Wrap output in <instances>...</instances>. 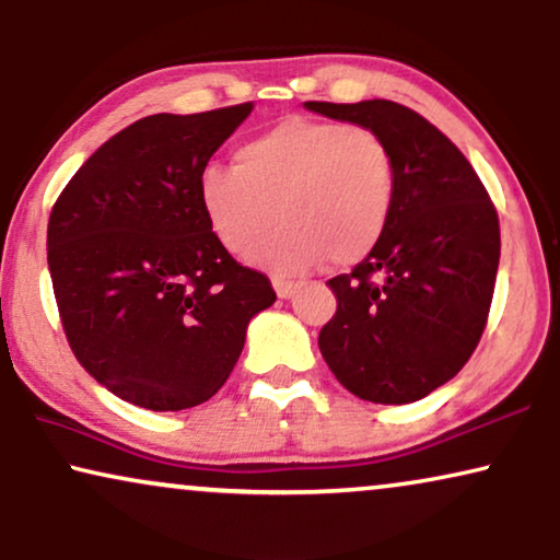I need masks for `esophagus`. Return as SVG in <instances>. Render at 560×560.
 <instances>
[{
    "label": "esophagus",
    "instance_id": "obj_1",
    "mask_svg": "<svg viewBox=\"0 0 560 560\" xmlns=\"http://www.w3.org/2000/svg\"><path fill=\"white\" fill-rule=\"evenodd\" d=\"M273 289H276V294L281 296V300H289V296H292V294L296 292V284H294V281L273 279Z\"/></svg>",
    "mask_w": 560,
    "mask_h": 560
}]
</instances>
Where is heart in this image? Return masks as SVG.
I'll list each match as a JSON object with an SVG mask.
<instances>
[{
  "label": "heart",
  "mask_w": 560,
  "mask_h": 560,
  "mask_svg": "<svg viewBox=\"0 0 560 560\" xmlns=\"http://www.w3.org/2000/svg\"><path fill=\"white\" fill-rule=\"evenodd\" d=\"M207 228L230 256L253 253L276 273H304L330 260L350 268L384 241L397 205V163L386 140L340 119L287 117L243 140L233 166L199 171Z\"/></svg>",
  "instance_id": "obj_1"
}]
</instances>
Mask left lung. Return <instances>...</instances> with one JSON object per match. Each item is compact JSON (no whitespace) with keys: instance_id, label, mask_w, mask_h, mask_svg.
<instances>
[{"instance_id":"left-lung-1","label":"left lung","mask_w":560,"mask_h":560,"mask_svg":"<svg viewBox=\"0 0 560 560\" xmlns=\"http://www.w3.org/2000/svg\"><path fill=\"white\" fill-rule=\"evenodd\" d=\"M371 128L397 163L384 241L327 281L338 310L319 330L335 378L374 405H407L451 382L479 346L494 296L499 218L466 155L405 104L304 102Z\"/></svg>"}]
</instances>
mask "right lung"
I'll return each instance as SVG.
<instances>
[{
	"label": "right lung",
	"mask_w": 560,
	"mask_h": 560,
	"mask_svg": "<svg viewBox=\"0 0 560 560\" xmlns=\"http://www.w3.org/2000/svg\"><path fill=\"white\" fill-rule=\"evenodd\" d=\"M253 102L151 115L86 159L48 220V268L77 361L153 412L207 401L228 382L266 273L241 266L207 228L199 171Z\"/></svg>",
	"instance_id": "add662e5"
}]
</instances>
